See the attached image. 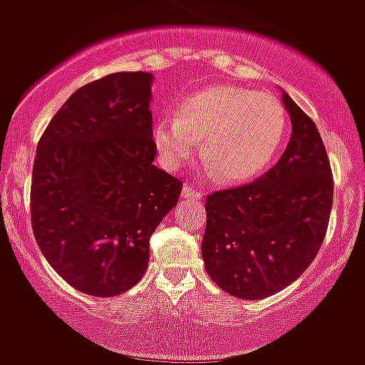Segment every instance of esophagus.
Segmentation results:
<instances>
[{"mask_svg": "<svg viewBox=\"0 0 365 365\" xmlns=\"http://www.w3.org/2000/svg\"><path fill=\"white\" fill-rule=\"evenodd\" d=\"M182 196L185 200H200V198H203V192L198 189H194V187L185 185L182 190Z\"/></svg>", "mask_w": 365, "mask_h": 365, "instance_id": "1", "label": "esophagus"}]
</instances>
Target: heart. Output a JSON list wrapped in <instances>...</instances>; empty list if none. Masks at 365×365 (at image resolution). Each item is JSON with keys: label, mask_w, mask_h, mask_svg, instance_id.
Instances as JSON below:
<instances>
[{"label": "heart", "mask_w": 365, "mask_h": 365, "mask_svg": "<svg viewBox=\"0 0 365 365\" xmlns=\"http://www.w3.org/2000/svg\"><path fill=\"white\" fill-rule=\"evenodd\" d=\"M286 133V113L270 93L216 84L189 95L178 117H160L153 145L167 169L187 165L198 153L221 182H245L274 163Z\"/></svg>", "instance_id": "b5f03b06"}]
</instances>
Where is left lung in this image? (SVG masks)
<instances>
[{
	"label": "left lung",
	"mask_w": 365,
	"mask_h": 365,
	"mask_svg": "<svg viewBox=\"0 0 365 365\" xmlns=\"http://www.w3.org/2000/svg\"><path fill=\"white\" fill-rule=\"evenodd\" d=\"M292 136L259 180L209 194L202 255L221 290L247 301L270 297L297 281L328 230L333 178L312 118L282 91Z\"/></svg>",
	"instance_id": "obj_1"
}]
</instances>
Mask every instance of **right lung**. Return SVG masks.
<instances>
[{
	"mask_svg": "<svg viewBox=\"0 0 365 365\" xmlns=\"http://www.w3.org/2000/svg\"><path fill=\"white\" fill-rule=\"evenodd\" d=\"M153 73L118 71L79 88L37 144L32 229L75 290L115 297L140 281L149 237L182 182L153 163Z\"/></svg>",
	"mask_w": 365,
	"mask_h": 365,
	"instance_id": "right-lung-1",
	"label": "right lung"
}]
</instances>
